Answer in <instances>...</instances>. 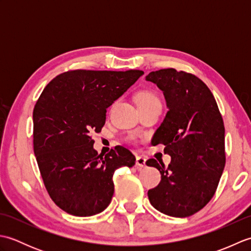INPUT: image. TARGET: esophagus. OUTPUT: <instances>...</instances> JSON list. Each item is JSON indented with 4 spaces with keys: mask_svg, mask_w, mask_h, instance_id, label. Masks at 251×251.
<instances>
[{
    "mask_svg": "<svg viewBox=\"0 0 251 251\" xmlns=\"http://www.w3.org/2000/svg\"><path fill=\"white\" fill-rule=\"evenodd\" d=\"M146 162H147L146 157H143V156H137V159H136V166H137V168H138V169L145 168V167H146Z\"/></svg>",
    "mask_w": 251,
    "mask_h": 251,
    "instance_id": "34e87169",
    "label": "esophagus"
}]
</instances>
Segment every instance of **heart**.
I'll return each instance as SVG.
<instances>
[{
	"label": "heart",
	"mask_w": 251,
	"mask_h": 251,
	"mask_svg": "<svg viewBox=\"0 0 251 251\" xmlns=\"http://www.w3.org/2000/svg\"><path fill=\"white\" fill-rule=\"evenodd\" d=\"M159 102L158 98L155 95L150 93V92H142L138 94L137 96V103L139 104H149V103H155Z\"/></svg>",
	"instance_id": "obj_1"
}]
</instances>
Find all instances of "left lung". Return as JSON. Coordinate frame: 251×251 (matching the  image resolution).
I'll return each instance as SVG.
<instances>
[{
	"instance_id": "obj_1",
	"label": "left lung",
	"mask_w": 251,
	"mask_h": 251,
	"mask_svg": "<svg viewBox=\"0 0 251 251\" xmlns=\"http://www.w3.org/2000/svg\"><path fill=\"white\" fill-rule=\"evenodd\" d=\"M162 90L168 112L154 134L172 157L168 167L147 162L161 173V182L149 190L151 205L165 215L184 218L209 201L226 165L225 125L214 95L199 77L175 69L146 76Z\"/></svg>"
}]
</instances>
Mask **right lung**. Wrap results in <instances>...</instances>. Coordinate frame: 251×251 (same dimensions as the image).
<instances>
[{
  "instance_id": "obj_1",
  "label": "right lung",
  "mask_w": 251,
  "mask_h": 251,
  "mask_svg": "<svg viewBox=\"0 0 251 251\" xmlns=\"http://www.w3.org/2000/svg\"><path fill=\"white\" fill-rule=\"evenodd\" d=\"M143 71L74 70L49 83L33 110V148L46 190L62 210L89 217L103 211L114 193L113 175L132 167L136 157L117 146L103 156L94 132L106 109L143 75Z\"/></svg>"
}]
</instances>
